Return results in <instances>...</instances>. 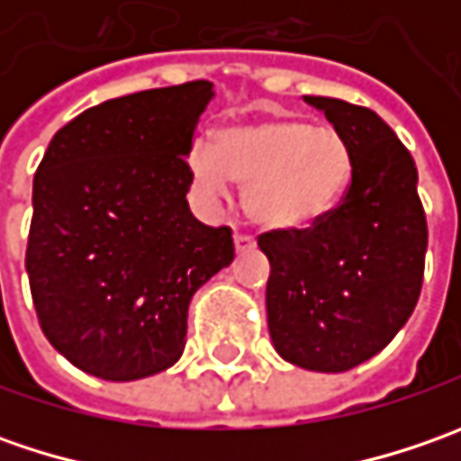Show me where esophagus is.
<instances>
[{
  "label": "esophagus",
  "instance_id": "34e87169",
  "mask_svg": "<svg viewBox=\"0 0 461 461\" xmlns=\"http://www.w3.org/2000/svg\"><path fill=\"white\" fill-rule=\"evenodd\" d=\"M233 243H236V251H239V254H243V251H249V249L257 246L254 236H246V233H236V236H233Z\"/></svg>",
  "mask_w": 461,
  "mask_h": 461
}]
</instances>
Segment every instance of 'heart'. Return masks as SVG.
Instances as JSON below:
<instances>
[{"mask_svg": "<svg viewBox=\"0 0 461 461\" xmlns=\"http://www.w3.org/2000/svg\"><path fill=\"white\" fill-rule=\"evenodd\" d=\"M189 174L207 203L246 185V212L269 230H305L341 203L354 174V153L328 125L269 117L228 125L215 143H194Z\"/></svg>", "mask_w": 461, "mask_h": 461, "instance_id": "b5f03b06", "label": "heart"}]
</instances>
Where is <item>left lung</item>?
Listing matches in <instances>:
<instances>
[{
    "mask_svg": "<svg viewBox=\"0 0 461 461\" xmlns=\"http://www.w3.org/2000/svg\"><path fill=\"white\" fill-rule=\"evenodd\" d=\"M354 153L348 192L308 230L258 239L269 258L267 323L276 354L310 372H346L395 339L423 285L426 215L413 156L377 113L303 97Z\"/></svg>",
    "mask_w": 461,
    "mask_h": 461,
    "instance_id": "8db88e82",
    "label": "left lung"
}]
</instances>
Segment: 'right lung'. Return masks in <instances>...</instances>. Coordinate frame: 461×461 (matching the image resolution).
<instances>
[{
	"label": "right lung",
	"instance_id": "add662e5",
	"mask_svg": "<svg viewBox=\"0 0 461 461\" xmlns=\"http://www.w3.org/2000/svg\"><path fill=\"white\" fill-rule=\"evenodd\" d=\"M186 81L107 99L53 135L32 182L27 276L45 339L81 372L143 380L179 362L186 310L233 261L230 228L186 203L210 99Z\"/></svg>",
	"mask_w": 461,
	"mask_h": 461
}]
</instances>
